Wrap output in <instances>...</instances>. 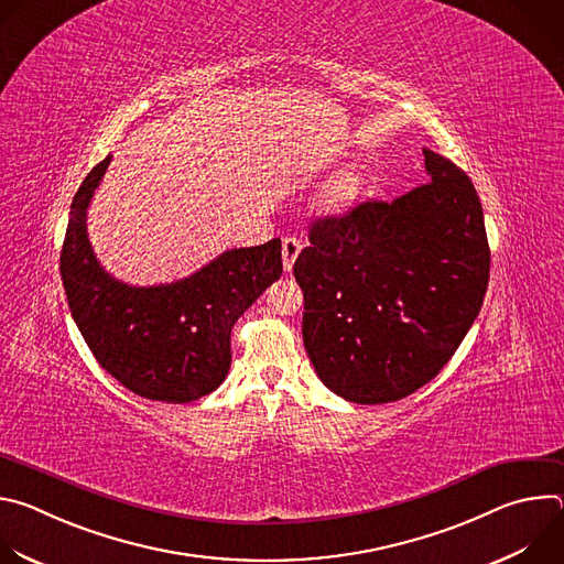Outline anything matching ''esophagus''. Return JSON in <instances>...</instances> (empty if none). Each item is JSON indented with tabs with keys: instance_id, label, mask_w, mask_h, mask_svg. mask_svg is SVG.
I'll use <instances>...</instances> for the list:
<instances>
[{
	"instance_id": "1",
	"label": "esophagus",
	"mask_w": 564,
	"mask_h": 564,
	"mask_svg": "<svg viewBox=\"0 0 564 564\" xmlns=\"http://www.w3.org/2000/svg\"><path fill=\"white\" fill-rule=\"evenodd\" d=\"M301 248H303V246H301L299 238H294V236L283 238V250H281V254H283V268H285V272L292 270V265H294V261H296Z\"/></svg>"
}]
</instances>
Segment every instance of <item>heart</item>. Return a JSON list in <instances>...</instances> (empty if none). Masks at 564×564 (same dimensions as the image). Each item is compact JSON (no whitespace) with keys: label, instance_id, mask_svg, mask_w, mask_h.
<instances>
[{"label":"heart","instance_id":"b5f03b06","mask_svg":"<svg viewBox=\"0 0 564 564\" xmlns=\"http://www.w3.org/2000/svg\"><path fill=\"white\" fill-rule=\"evenodd\" d=\"M364 172L359 167H346L339 174H335L324 189L318 192L316 207L326 214H341L350 209L364 194Z\"/></svg>","mask_w":564,"mask_h":564}]
</instances>
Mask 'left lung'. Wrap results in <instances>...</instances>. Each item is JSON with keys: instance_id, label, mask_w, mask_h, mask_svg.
<instances>
[{"instance_id": "1", "label": "left lung", "mask_w": 564, "mask_h": 564, "mask_svg": "<svg viewBox=\"0 0 564 564\" xmlns=\"http://www.w3.org/2000/svg\"><path fill=\"white\" fill-rule=\"evenodd\" d=\"M431 181L310 225L294 261L303 344L335 394L388 404L429 383L479 314L491 252L470 178L424 149Z\"/></svg>"}]
</instances>
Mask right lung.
Masks as SVG:
<instances>
[{
    "mask_svg": "<svg viewBox=\"0 0 564 564\" xmlns=\"http://www.w3.org/2000/svg\"><path fill=\"white\" fill-rule=\"evenodd\" d=\"M109 163L111 155L89 172L70 203L59 254L68 310L98 364L124 388L187 404L225 381L234 324L283 272L281 238L227 250L167 285H127L105 272L87 236V209Z\"/></svg>",
    "mask_w": 564,
    "mask_h": 564,
    "instance_id": "obj_1",
    "label": "right lung"
}]
</instances>
